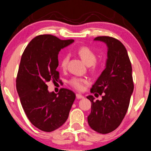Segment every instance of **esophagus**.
Segmentation results:
<instances>
[{"label": "esophagus", "mask_w": 151, "mask_h": 151, "mask_svg": "<svg viewBox=\"0 0 151 151\" xmlns=\"http://www.w3.org/2000/svg\"><path fill=\"white\" fill-rule=\"evenodd\" d=\"M76 98L77 99H83L84 98V96L81 95V94H76Z\"/></svg>", "instance_id": "1"}]
</instances>
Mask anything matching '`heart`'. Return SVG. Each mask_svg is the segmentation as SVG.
<instances>
[{
	"label": "heart",
	"instance_id": "heart-1",
	"mask_svg": "<svg viewBox=\"0 0 151 151\" xmlns=\"http://www.w3.org/2000/svg\"><path fill=\"white\" fill-rule=\"evenodd\" d=\"M77 54L87 65H90V69L92 71L96 72L99 70L100 64L96 62L97 54L93 49L86 46H83L77 49ZM69 58H70L69 55L66 54L63 55L60 61V66L63 70L67 68ZM69 84L76 90H82L84 88V86L88 84V81L83 78L73 77L69 81Z\"/></svg>",
	"mask_w": 151,
	"mask_h": 151
}]
</instances>
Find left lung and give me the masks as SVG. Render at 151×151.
Here are the masks:
<instances>
[{"mask_svg": "<svg viewBox=\"0 0 151 151\" xmlns=\"http://www.w3.org/2000/svg\"><path fill=\"white\" fill-rule=\"evenodd\" d=\"M95 40L107 44L108 58L105 69L90 89L92 93L102 95V100H94L93 95L87 97L91 102L88 122L94 131L106 134L121 124L128 110L134 87L132 67L127 49L119 40L108 36L97 37Z\"/></svg>", "mask_w": 151, "mask_h": 151, "instance_id": "1", "label": "left lung"}]
</instances>
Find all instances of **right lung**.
<instances>
[{
  "label": "right lung",
  "mask_w": 151,
  "mask_h": 151,
  "mask_svg": "<svg viewBox=\"0 0 151 151\" xmlns=\"http://www.w3.org/2000/svg\"><path fill=\"white\" fill-rule=\"evenodd\" d=\"M51 35L35 37L21 57L16 78V88L28 119L41 131L51 132L61 127L68 117L76 94L61 88L58 94L48 91L47 83L58 82V54L73 42Z\"/></svg>",
  "instance_id": "obj_1"
}]
</instances>
